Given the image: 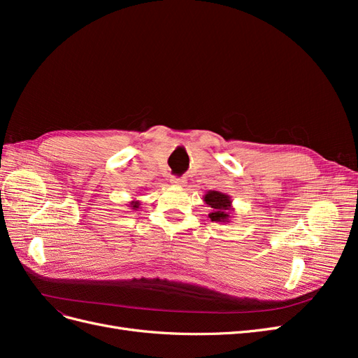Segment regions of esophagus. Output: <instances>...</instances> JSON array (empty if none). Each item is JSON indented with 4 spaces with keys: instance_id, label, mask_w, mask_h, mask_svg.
<instances>
[{
    "instance_id": "1",
    "label": "esophagus",
    "mask_w": 358,
    "mask_h": 358,
    "mask_svg": "<svg viewBox=\"0 0 358 358\" xmlns=\"http://www.w3.org/2000/svg\"><path fill=\"white\" fill-rule=\"evenodd\" d=\"M171 183H175V185H178V187H183L187 183V180H185V178H171Z\"/></svg>"
}]
</instances>
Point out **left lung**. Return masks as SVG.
<instances>
[{
	"mask_svg": "<svg viewBox=\"0 0 358 358\" xmlns=\"http://www.w3.org/2000/svg\"><path fill=\"white\" fill-rule=\"evenodd\" d=\"M206 204H209V208H212V212L209 213V218L215 222H224L229 220V212L230 210V197L225 196V194L220 191H209L204 196Z\"/></svg>",
	"mask_w": 358,
	"mask_h": 358,
	"instance_id": "8db88e82",
	"label": "left lung"
}]
</instances>
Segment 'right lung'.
Wrapping results in <instances>:
<instances>
[{"instance_id":"right-lung-1","label":"right lung","mask_w":358,"mask_h":358,"mask_svg":"<svg viewBox=\"0 0 358 358\" xmlns=\"http://www.w3.org/2000/svg\"><path fill=\"white\" fill-rule=\"evenodd\" d=\"M137 206H138V203H137V201H133V209H137Z\"/></svg>"}]
</instances>
